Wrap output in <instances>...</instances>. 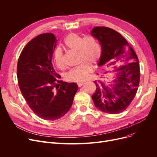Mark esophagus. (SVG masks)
Returning a JSON list of instances; mask_svg holds the SVG:
<instances>
[{"label": "esophagus", "instance_id": "esophagus-1", "mask_svg": "<svg viewBox=\"0 0 157 157\" xmlns=\"http://www.w3.org/2000/svg\"><path fill=\"white\" fill-rule=\"evenodd\" d=\"M84 85V82H79V83H78V86L79 87H81V86H83Z\"/></svg>", "mask_w": 157, "mask_h": 157}]
</instances>
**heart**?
Here are the masks:
<instances>
[{
    "mask_svg": "<svg viewBox=\"0 0 157 157\" xmlns=\"http://www.w3.org/2000/svg\"><path fill=\"white\" fill-rule=\"evenodd\" d=\"M64 43L69 49L77 52L78 63H81L65 74L66 80L75 83L86 80L92 71V65H96L101 56L99 43L93 36L84 37L72 33L65 37ZM53 60L58 68L64 67L63 52L60 48L55 49L53 52Z\"/></svg>",
    "mask_w": 157,
    "mask_h": 157,
    "instance_id": "b5f03b06",
    "label": "heart"
}]
</instances>
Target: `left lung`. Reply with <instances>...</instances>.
I'll use <instances>...</instances> for the list:
<instances>
[{"instance_id": "1", "label": "left lung", "mask_w": 157, "mask_h": 157, "mask_svg": "<svg viewBox=\"0 0 157 157\" xmlns=\"http://www.w3.org/2000/svg\"><path fill=\"white\" fill-rule=\"evenodd\" d=\"M92 35L98 40L102 53L98 65L116 69L113 84L107 86L95 81V92L92 96L97 108L109 114L125 111L133 101L140 81L139 60L134 49L120 33L111 28L96 27Z\"/></svg>"}]
</instances>
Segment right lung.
Here are the masks:
<instances>
[{"label":"right lung","mask_w":157,"mask_h":157,"mask_svg":"<svg viewBox=\"0 0 157 157\" xmlns=\"http://www.w3.org/2000/svg\"><path fill=\"white\" fill-rule=\"evenodd\" d=\"M56 39L44 33L25 46L17 64L18 86L30 108L45 120L62 118L70 109L77 90L76 83L59 80L52 63Z\"/></svg>","instance_id":"add662e5"}]
</instances>
